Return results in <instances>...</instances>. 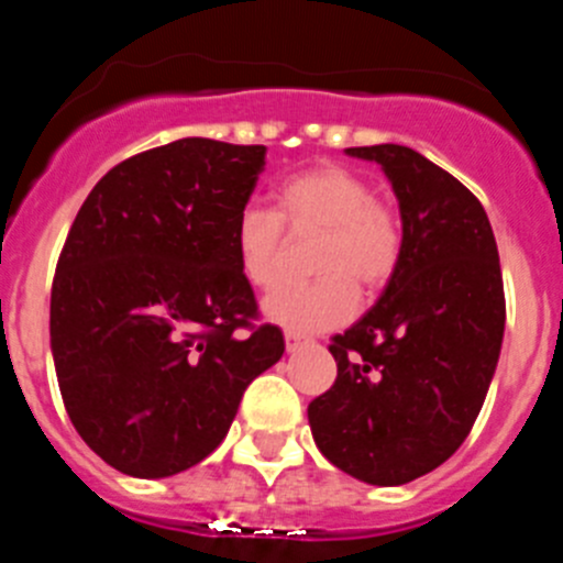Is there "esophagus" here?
I'll list each match as a JSON object with an SVG mask.
<instances>
[{"label":"esophagus","instance_id":"34e87169","mask_svg":"<svg viewBox=\"0 0 563 563\" xmlns=\"http://www.w3.org/2000/svg\"><path fill=\"white\" fill-rule=\"evenodd\" d=\"M307 343H310V338L301 335V332H285V346H287V352L301 350V346H307Z\"/></svg>","mask_w":563,"mask_h":563}]
</instances>
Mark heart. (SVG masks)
I'll return each instance as SVG.
<instances>
[{
  "instance_id": "heart-1",
  "label": "heart",
  "mask_w": 563,
  "mask_h": 563,
  "mask_svg": "<svg viewBox=\"0 0 563 563\" xmlns=\"http://www.w3.org/2000/svg\"><path fill=\"white\" fill-rule=\"evenodd\" d=\"M278 211L247 206L236 217L233 247L242 276L256 290H273L285 273L287 231L312 236L310 265L321 273L307 285H287L265 301L271 321L292 332L343 324L357 307V287L377 292L400 267L406 231L389 200L377 197L361 172L321 163L287 177L276 191Z\"/></svg>"
}]
</instances>
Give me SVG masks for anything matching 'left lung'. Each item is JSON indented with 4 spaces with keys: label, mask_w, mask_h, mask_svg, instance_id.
<instances>
[{
    "label": "left lung",
    "mask_w": 563,
    "mask_h": 563,
    "mask_svg": "<svg viewBox=\"0 0 563 563\" xmlns=\"http://www.w3.org/2000/svg\"><path fill=\"white\" fill-rule=\"evenodd\" d=\"M380 163L406 245L377 305L330 338L338 377L307 409L321 454L369 485H406L474 429L505 335L487 213L454 174L397 143L346 148Z\"/></svg>",
    "instance_id": "1"
}]
</instances>
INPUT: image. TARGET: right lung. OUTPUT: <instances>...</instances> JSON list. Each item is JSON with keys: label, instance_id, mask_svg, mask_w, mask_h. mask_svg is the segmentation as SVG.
<instances>
[{"label": "right lung", "instance_id": "right-lung-1", "mask_svg": "<svg viewBox=\"0 0 563 563\" xmlns=\"http://www.w3.org/2000/svg\"><path fill=\"white\" fill-rule=\"evenodd\" d=\"M262 172L265 146L183 137L109 168L69 228L49 296L58 389L121 474L206 460L285 352L233 247Z\"/></svg>", "mask_w": 563, "mask_h": 563}]
</instances>
